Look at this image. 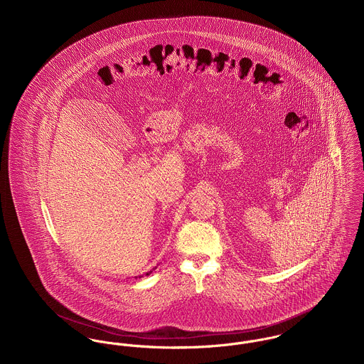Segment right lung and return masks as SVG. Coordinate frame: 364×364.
Instances as JSON below:
<instances>
[{"instance_id": "obj_1", "label": "right lung", "mask_w": 364, "mask_h": 364, "mask_svg": "<svg viewBox=\"0 0 364 364\" xmlns=\"http://www.w3.org/2000/svg\"><path fill=\"white\" fill-rule=\"evenodd\" d=\"M150 273H151V272H149V273H147V274H146V276H149V274H150Z\"/></svg>"}]
</instances>
